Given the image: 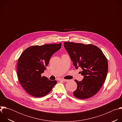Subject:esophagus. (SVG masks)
Wrapping results in <instances>:
<instances>
[{
    "label": "esophagus",
    "mask_w": 122,
    "mask_h": 122,
    "mask_svg": "<svg viewBox=\"0 0 122 122\" xmlns=\"http://www.w3.org/2000/svg\"><path fill=\"white\" fill-rule=\"evenodd\" d=\"M61 80L62 81H64V82H67V81H68V80H66V79H61Z\"/></svg>",
    "instance_id": "obj_1"
}]
</instances>
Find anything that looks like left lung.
I'll list each match as a JSON object with an SVG mask.
<instances>
[{"label":"left lung","instance_id":"1","mask_svg":"<svg viewBox=\"0 0 122 122\" xmlns=\"http://www.w3.org/2000/svg\"><path fill=\"white\" fill-rule=\"evenodd\" d=\"M76 69L81 67L82 81H74L77 84L73 95L79 99L93 97L105 82L108 70L107 59L102 51L93 44L71 42L64 43Z\"/></svg>","mask_w":122,"mask_h":122}]
</instances>
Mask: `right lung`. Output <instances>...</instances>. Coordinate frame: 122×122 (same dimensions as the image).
Listing matches in <instances>:
<instances>
[{
  "instance_id": "add662e5",
  "label": "right lung",
  "mask_w": 122,
  "mask_h": 122,
  "mask_svg": "<svg viewBox=\"0 0 122 122\" xmlns=\"http://www.w3.org/2000/svg\"><path fill=\"white\" fill-rule=\"evenodd\" d=\"M61 47V43L35 45L26 49L18 59L17 73L18 80L26 92L37 97L47 95L57 81L41 76L51 56Z\"/></svg>"
}]
</instances>
